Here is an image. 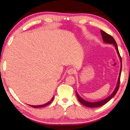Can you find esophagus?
I'll return each mask as SVG.
<instances>
[{
  "instance_id": "1",
  "label": "esophagus",
  "mask_w": 130,
  "mask_h": 130,
  "mask_svg": "<svg viewBox=\"0 0 130 130\" xmlns=\"http://www.w3.org/2000/svg\"><path fill=\"white\" fill-rule=\"evenodd\" d=\"M67 73L68 74H69V75H72V74H74V73H75V70H74L73 69H69V70L67 71Z\"/></svg>"
}]
</instances>
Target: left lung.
Returning <instances> with one entry per match:
<instances>
[{"label":"left lung","instance_id":"8db88e82","mask_svg":"<svg viewBox=\"0 0 130 130\" xmlns=\"http://www.w3.org/2000/svg\"><path fill=\"white\" fill-rule=\"evenodd\" d=\"M101 31V34L102 36V38H103V40L104 41V42L107 43H111V44H113V45L115 46V47L116 49V51H117V53L118 54V56L119 57L120 60V62H121V68H120V73H119V76L118 78V83H117V85L115 88V90L113 92V93H112L111 95H110L109 97H108L107 98L103 100L102 101H100V102H87V101L84 100L83 98H81V97L78 95V94L76 92V96L77 97V99L79 102H80L81 104L83 105H85V107H90V108H95V107H99L100 106H102V105H104L105 104L109 102V101L112 98L114 97V96L115 95L116 93H117V92L118 91L119 88V85H120V75H121V72H122V58H121L120 55L119 53V52L118 50V45L116 44V42L115 39L113 38L111 36H110L108 34L106 33V32H104V31H103L102 30H100Z\"/></svg>","mask_w":130,"mask_h":130}]
</instances>
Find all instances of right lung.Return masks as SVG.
<instances>
[{"label": "right lung", "instance_id": "1", "mask_svg": "<svg viewBox=\"0 0 130 130\" xmlns=\"http://www.w3.org/2000/svg\"><path fill=\"white\" fill-rule=\"evenodd\" d=\"M53 99H54V97H53L52 99L50 100L49 102H47V103H46V104H43V105H30V106L33 107V108H41V107H45V106H46V105L50 104V103H51L53 102Z\"/></svg>", "mask_w": 130, "mask_h": 130}]
</instances>
